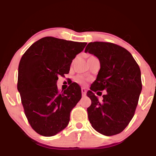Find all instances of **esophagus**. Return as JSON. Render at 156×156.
<instances>
[{"label":"esophagus","mask_w":156,"mask_h":156,"mask_svg":"<svg viewBox=\"0 0 156 156\" xmlns=\"http://www.w3.org/2000/svg\"><path fill=\"white\" fill-rule=\"evenodd\" d=\"M82 94L83 97H84V96H86L87 91H86V89H85L84 87H82Z\"/></svg>","instance_id":"1"}]
</instances>
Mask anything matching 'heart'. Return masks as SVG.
I'll return each instance as SVG.
<instances>
[{
	"label": "heart",
	"instance_id": "b5f03b06",
	"mask_svg": "<svg viewBox=\"0 0 156 156\" xmlns=\"http://www.w3.org/2000/svg\"><path fill=\"white\" fill-rule=\"evenodd\" d=\"M91 57H93V56H91ZM87 78H85L84 76H77L75 77L76 82H77L80 84H85L87 82Z\"/></svg>",
	"mask_w": 156,
	"mask_h": 156
}]
</instances>
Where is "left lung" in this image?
Listing matches in <instances>:
<instances>
[{
  "label": "left lung",
  "instance_id": "8db88e82",
  "mask_svg": "<svg viewBox=\"0 0 156 156\" xmlns=\"http://www.w3.org/2000/svg\"><path fill=\"white\" fill-rule=\"evenodd\" d=\"M97 57L100 70L91 84L87 97L91 104L87 108L91 126L104 136L120 133L135 114L142 89L140 69L127 50L108 42H89L85 49ZM107 92L99 101L94 94Z\"/></svg>",
  "mask_w": 156,
  "mask_h": 156
}]
</instances>
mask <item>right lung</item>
Returning <instances> with one entry per match:
<instances>
[{"label": "right lung", "mask_w": 156, "mask_h": 156, "mask_svg": "<svg viewBox=\"0 0 156 156\" xmlns=\"http://www.w3.org/2000/svg\"><path fill=\"white\" fill-rule=\"evenodd\" d=\"M87 44L42 37L21 57L17 87L27 121L40 135L55 136L69 123L70 112L82 98V91L73 82L60 91L57 81L69 73L72 60Z\"/></svg>", "instance_id": "obj_1"}]
</instances>
